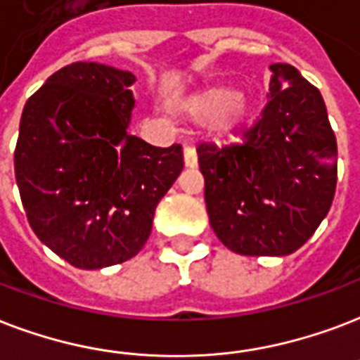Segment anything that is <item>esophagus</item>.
<instances>
[{
    "label": "esophagus",
    "instance_id": "1",
    "mask_svg": "<svg viewBox=\"0 0 360 360\" xmlns=\"http://www.w3.org/2000/svg\"><path fill=\"white\" fill-rule=\"evenodd\" d=\"M183 155H185L186 168H196V166H198V155H196V149H194L192 145H185Z\"/></svg>",
    "mask_w": 360,
    "mask_h": 360
}]
</instances>
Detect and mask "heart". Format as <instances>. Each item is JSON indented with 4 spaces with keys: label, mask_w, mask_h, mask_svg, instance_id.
<instances>
[{
    "label": "heart",
    "mask_w": 360,
    "mask_h": 360,
    "mask_svg": "<svg viewBox=\"0 0 360 360\" xmlns=\"http://www.w3.org/2000/svg\"><path fill=\"white\" fill-rule=\"evenodd\" d=\"M181 109L196 120L215 119V130L221 134H234L253 117L251 98L238 94L230 84H215L202 90L186 98Z\"/></svg>",
    "instance_id": "obj_1"
}]
</instances>
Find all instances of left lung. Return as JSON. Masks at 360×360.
I'll list each match as a JSON object with an SVG mask.
<instances>
[{
  "mask_svg": "<svg viewBox=\"0 0 360 360\" xmlns=\"http://www.w3.org/2000/svg\"><path fill=\"white\" fill-rule=\"evenodd\" d=\"M270 94L243 143L198 147L217 238L247 257L295 253L333 205L338 147L323 96L289 64H271Z\"/></svg>",
  "mask_w": 360,
  "mask_h": 360,
  "instance_id": "obj_1",
  "label": "left lung"
}]
</instances>
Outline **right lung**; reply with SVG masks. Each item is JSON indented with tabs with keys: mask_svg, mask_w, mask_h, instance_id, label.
<instances>
[{
	"mask_svg": "<svg viewBox=\"0 0 360 360\" xmlns=\"http://www.w3.org/2000/svg\"><path fill=\"white\" fill-rule=\"evenodd\" d=\"M136 77L96 62L52 73L24 105L15 175L27 223L81 270L136 257L158 202L183 172V147L128 134Z\"/></svg>",
	"mask_w": 360,
	"mask_h": 360,
	"instance_id": "obj_1",
	"label": "right lung"
}]
</instances>
